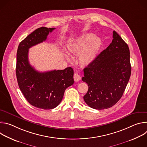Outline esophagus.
I'll list each match as a JSON object with an SVG mask.
<instances>
[{
    "instance_id": "obj_1",
    "label": "esophagus",
    "mask_w": 147,
    "mask_h": 147,
    "mask_svg": "<svg viewBox=\"0 0 147 147\" xmlns=\"http://www.w3.org/2000/svg\"><path fill=\"white\" fill-rule=\"evenodd\" d=\"M74 77V81H76V82L79 81L80 80V79H81L80 76L78 73H76L74 74V77Z\"/></svg>"
}]
</instances>
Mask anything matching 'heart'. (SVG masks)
Wrapping results in <instances>:
<instances>
[{
    "label": "heart",
    "mask_w": 147,
    "mask_h": 147,
    "mask_svg": "<svg viewBox=\"0 0 147 147\" xmlns=\"http://www.w3.org/2000/svg\"><path fill=\"white\" fill-rule=\"evenodd\" d=\"M102 46V40L99 37L91 33L84 34L75 39L70 44L69 50L71 53H79L78 61L81 65L87 66L90 65L96 59ZM66 57L70 59L67 53Z\"/></svg>",
    "instance_id": "b5f03b06"
}]
</instances>
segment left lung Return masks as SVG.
<instances>
[{
	"label": "left lung",
	"instance_id": "8db88e82",
	"mask_svg": "<svg viewBox=\"0 0 147 147\" xmlns=\"http://www.w3.org/2000/svg\"><path fill=\"white\" fill-rule=\"evenodd\" d=\"M131 71L129 47L113 31L112 43L84 69L82 80L89 87L84 100L95 109L113 107L122 96Z\"/></svg>",
	"mask_w": 147,
	"mask_h": 147
}]
</instances>
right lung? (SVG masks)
Wrapping results in <instances>:
<instances>
[{
  "label": "right lung",
  "mask_w": 147,
  "mask_h": 147,
  "mask_svg": "<svg viewBox=\"0 0 147 147\" xmlns=\"http://www.w3.org/2000/svg\"><path fill=\"white\" fill-rule=\"evenodd\" d=\"M55 28L40 27L20 43L17 52L16 76L19 88L31 105L52 109L61 102L66 89L73 85L74 71L70 67L39 72L28 61L29 48L46 40Z\"/></svg>",
  "instance_id": "add662e5"
}]
</instances>
